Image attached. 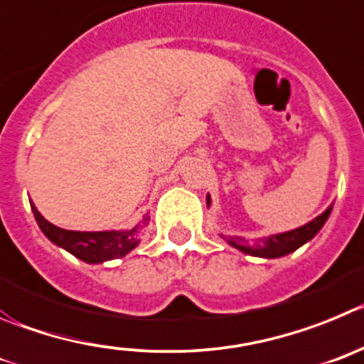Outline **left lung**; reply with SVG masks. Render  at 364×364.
<instances>
[{
	"instance_id": "8db88e82",
	"label": "left lung",
	"mask_w": 364,
	"mask_h": 364,
	"mask_svg": "<svg viewBox=\"0 0 364 364\" xmlns=\"http://www.w3.org/2000/svg\"><path fill=\"white\" fill-rule=\"evenodd\" d=\"M206 205H212L210 196H206ZM330 212H332V205L326 208L323 214H319L317 218H314L312 221H309L306 225L299 228H294V230L281 232V234H272L268 237H259L247 241L245 237H225L227 243L230 247L237 248L243 254L255 255V257H263V259H276V257H283V255L292 254L294 250H297L299 247H303L304 243H309L310 239L316 237L317 232L323 228V225L326 223V219L330 218Z\"/></svg>"
}]
</instances>
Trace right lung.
Here are the masks:
<instances>
[{"instance_id": "1", "label": "right lung", "mask_w": 364, "mask_h": 364, "mask_svg": "<svg viewBox=\"0 0 364 364\" xmlns=\"http://www.w3.org/2000/svg\"><path fill=\"white\" fill-rule=\"evenodd\" d=\"M31 208L34 212V218L38 221V227L41 228L45 235L52 243L58 245L63 250L76 255L77 259L85 263L97 264L105 261L123 257L129 252L139 245V228L141 223H145L146 215H143V221L137 223L130 230H101V232H80V230H65V228L55 227L48 223L43 215L39 214L34 203L31 201Z\"/></svg>"}]
</instances>
